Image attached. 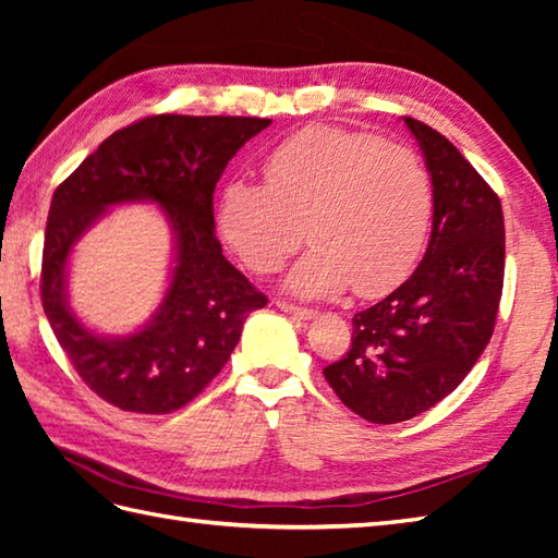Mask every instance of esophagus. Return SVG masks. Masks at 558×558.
I'll list each match as a JSON object with an SVG mask.
<instances>
[{
    "mask_svg": "<svg viewBox=\"0 0 558 558\" xmlns=\"http://www.w3.org/2000/svg\"><path fill=\"white\" fill-rule=\"evenodd\" d=\"M276 306H278V310L286 312V314H290V316H294V318H300V322H310V318L316 316L314 310H306V306H298V304L286 302V300H278Z\"/></svg>",
    "mask_w": 558,
    "mask_h": 558,
    "instance_id": "esophagus-1",
    "label": "esophagus"
}]
</instances>
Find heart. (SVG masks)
I'll return each instance as SVG.
<instances>
[{
    "instance_id": "obj_1",
    "label": "heart",
    "mask_w": 558,
    "mask_h": 558,
    "mask_svg": "<svg viewBox=\"0 0 558 558\" xmlns=\"http://www.w3.org/2000/svg\"><path fill=\"white\" fill-rule=\"evenodd\" d=\"M266 184L230 182L218 225L244 264L270 272L314 248L288 276L302 298H336L352 286L381 298L408 278L434 213L432 177L417 153L372 134L304 126L264 160Z\"/></svg>"
}]
</instances>
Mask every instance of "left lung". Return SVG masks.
Returning <instances> with one entry per match:
<instances>
[{"instance_id": "8db88e82", "label": "left lung", "mask_w": 558, "mask_h": 558, "mask_svg": "<svg viewBox=\"0 0 558 558\" xmlns=\"http://www.w3.org/2000/svg\"><path fill=\"white\" fill-rule=\"evenodd\" d=\"M434 189L422 264L352 318V345L324 369L354 414L374 424L417 417L460 386L494 333L504 290L501 201L460 150L405 117Z\"/></svg>"}]
</instances>
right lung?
<instances>
[{"label":"right lung","mask_w":558,"mask_h":558,"mask_svg":"<svg viewBox=\"0 0 558 558\" xmlns=\"http://www.w3.org/2000/svg\"><path fill=\"white\" fill-rule=\"evenodd\" d=\"M268 124L260 117L153 114L105 138L57 186L43 246V310L83 384L110 405L141 414L184 408L230 360L246 316L268 304L222 256L213 220L220 174ZM134 199L158 203L169 216L171 288L136 335L98 337L68 306V256L105 209Z\"/></svg>","instance_id":"add662e5"}]
</instances>
